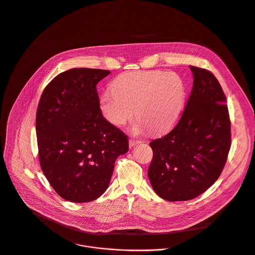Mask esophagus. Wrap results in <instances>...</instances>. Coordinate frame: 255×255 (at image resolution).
Wrapping results in <instances>:
<instances>
[{"mask_svg": "<svg viewBox=\"0 0 255 255\" xmlns=\"http://www.w3.org/2000/svg\"><path fill=\"white\" fill-rule=\"evenodd\" d=\"M139 143H141L140 140H137V139H129V146H130V147H132V146H134V145H136V144H139Z\"/></svg>", "mask_w": 255, "mask_h": 255, "instance_id": "1", "label": "esophagus"}]
</instances>
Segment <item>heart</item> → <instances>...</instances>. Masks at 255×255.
Segmentation results:
<instances>
[{"mask_svg": "<svg viewBox=\"0 0 255 255\" xmlns=\"http://www.w3.org/2000/svg\"><path fill=\"white\" fill-rule=\"evenodd\" d=\"M112 90L102 95L100 110L104 118L117 127L125 126L134 115L136 132L149 129L163 133L178 122L184 108L185 86L175 73L132 71L120 75Z\"/></svg>", "mask_w": 255, "mask_h": 255, "instance_id": "obj_1", "label": "heart"}]
</instances>
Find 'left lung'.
Masks as SVG:
<instances>
[{
	"label": "left lung",
	"mask_w": 255,
	"mask_h": 255,
	"mask_svg": "<svg viewBox=\"0 0 255 255\" xmlns=\"http://www.w3.org/2000/svg\"><path fill=\"white\" fill-rule=\"evenodd\" d=\"M190 97L175 128L152 140L147 175L153 190L168 201L192 199L219 177L230 148L226 99L216 78L189 66Z\"/></svg>",
	"instance_id": "obj_1"
}]
</instances>
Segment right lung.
Here are the masks:
<instances>
[{
	"label": "right lung",
	"mask_w": 255,
	"mask_h": 255,
	"mask_svg": "<svg viewBox=\"0 0 255 255\" xmlns=\"http://www.w3.org/2000/svg\"><path fill=\"white\" fill-rule=\"evenodd\" d=\"M72 69L42 94L36 117L42 170L56 192L71 202H89L109 187L116 159L128 152V136L100 110L97 84L110 75Z\"/></svg>",
	"instance_id": "1"
}]
</instances>
